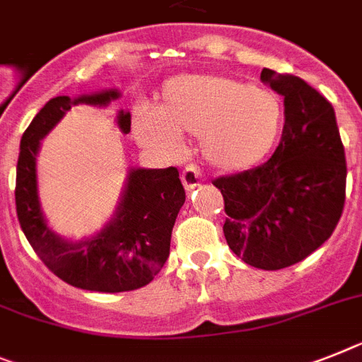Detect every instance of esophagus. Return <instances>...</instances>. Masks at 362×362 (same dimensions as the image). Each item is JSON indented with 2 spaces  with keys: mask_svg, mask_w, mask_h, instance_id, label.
<instances>
[{
  "mask_svg": "<svg viewBox=\"0 0 362 362\" xmlns=\"http://www.w3.org/2000/svg\"><path fill=\"white\" fill-rule=\"evenodd\" d=\"M180 178H182V184H184V187H186V191L195 189V187L200 184V171L197 169L195 165H187L186 169L182 171Z\"/></svg>",
  "mask_w": 362,
  "mask_h": 362,
  "instance_id": "34e87169",
  "label": "esophagus"
}]
</instances>
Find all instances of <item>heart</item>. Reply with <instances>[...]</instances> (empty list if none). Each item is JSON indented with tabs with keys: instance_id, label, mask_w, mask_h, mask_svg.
Wrapping results in <instances>:
<instances>
[{
	"instance_id": "b5f03b06",
	"label": "heart",
	"mask_w": 362,
	"mask_h": 362,
	"mask_svg": "<svg viewBox=\"0 0 362 362\" xmlns=\"http://www.w3.org/2000/svg\"><path fill=\"white\" fill-rule=\"evenodd\" d=\"M281 103L272 92L226 75L189 73L163 84L156 110L138 112L134 134L144 147L175 156L184 136H199V153L221 173L256 167L281 129Z\"/></svg>"
}]
</instances>
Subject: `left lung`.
<instances>
[{
  "label": "left lung",
  "mask_w": 362,
  "mask_h": 362,
  "mask_svg": "<svg viewBox=\"0 0 362 362\" xmlns=\"http://www.w3.org/2000/svg\"><path fill=\"white\" fill-rule=\"evenodd\" d=\"M261 81L284 97L281 141L263 165L214 186L223 193V232L245 263L278 270L305 259L329 239L346 199V156L335 110L294 75L263 68Z\"/></svg>",
  "instance_id": "8db88e82"
}]
</instances>
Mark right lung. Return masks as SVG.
Listing matches in <instances>:
<instances>
[{
  "label": "right lung",
  "mask_w": 362,
  "mask_h": 362,
  "mask_svg": "<svg viewBox=\"0 0 362 362\" xmlns=\"http://www.w3.org/2000/svg\"><path fill=\"white\" fill-rule=\"evenodd\" d=\"M117 88L95 93L53 97L27 127L16 165V214L36 256L66 284L97 293H123L151 284L169 257L176 215L186 200L178 171L130 167L115 214L99 232L73 241L51 230L38 195L36 156L40 141L71 106L105 108L119 99ZM115 123L130 132V112L119 110Z\"/></svg>",
  "instance_id": "right-lung-1"
}]
</instances>
